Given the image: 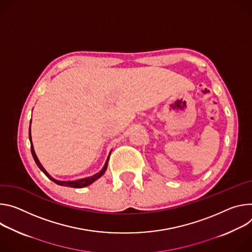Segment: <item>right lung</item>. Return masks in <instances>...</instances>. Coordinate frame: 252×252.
Instances as JSON below:
<instances>
[{
    "instance_id": "add662e5",
    "label": "right lung",
    "mask_w": 252,
    "mask_h": 252,
    "mask_svg": "<svg viewBox=\"0 0 252 252\" xmlns=\"http://www.w3.org/2000/svg\"><path fill=\"white\" fill-rule=\"evenodd\" d=\"M29 139H30V142H31V152H32V155H33V158H34L36 164L38 165V167L41 169V171H43V172L45 173V175H46L48 178H50L52 181H54L56 184H58V185L67 186V187H73V188H82V187H85V186H88V185L92 184L94 181H96L98 178H100V177L105 173V171H106V169H107V165H108V160H109L110 154H109V156H108V158H107V160H106V162H105V164H104V167L101 169V171L98 172V173H96V174L93 175V176H90V177H87V178H83V179H79V180H75V181H60V180H56V179H54V178L45 170V168L42 166V164L40 163V161H39V159H38V157H37V155H36V153H35L34 146H33V144H32L31 128H30V130H29Z\"/></svg>"
}]
</instances>
